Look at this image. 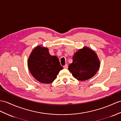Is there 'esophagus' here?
Returning <instances> with one entry per match:
<instances>
[{"instance_id":"esophagus-1","label":"esophagus","mask_w":121,"mask_h":121,"mask_svg":"<svg viewBox=\"0 0 121 121\" xmlns=\"http://www.w3.org/2000/svg\"><path fill=\"white\" fill-rule=\"evenodd\" d=\"M64 68H65V69H67L68 68V65L67 64H66L65 65V66H64V67H63Z\"/></svg>"}]
</instances>
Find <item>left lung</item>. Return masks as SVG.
I'll use <instances>...</instances> for the list:
<instances>
[{
	"label": "left lung",
	"instance_id": "8db88e82",
	"mask_svg": "<svg viewBox=\"0 0 121 121\" xmlns=\"http://www.w3.org/2000/svg\"><path fill=\"white\" fill-rule=\"evenodd\" d=\"M99 65L95 53L87 47H84L73 56V62L69 65L68 69L75 78L83 81L96 74Z\"/></svg>",
	"mask_w": 121,
	"mask_h": 121
}]
</instances>
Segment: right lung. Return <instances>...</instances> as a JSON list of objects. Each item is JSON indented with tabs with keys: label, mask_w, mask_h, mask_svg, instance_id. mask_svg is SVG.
<instances>
[{
	"label": "right lung",
	"mask_w": 121,
	"mask_h": 121,
	"mask_svg": "<svg viewBox=\"0 0 121 121\" xmlns=\"http://www.w3.org/2000/svg\"><path fill=\"white\" fill-rule=\"evenodd\" d=\"M28 65L33 77L45 84L52 83L63 69L58 58L50 54L48 48L40 46L33 49L28 59Z\"/></svg>",
	"instance_id": "obj_1"
}]
</instances>
